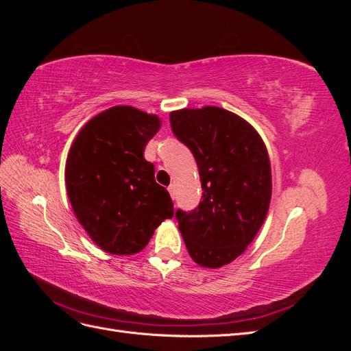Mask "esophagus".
Masks as SVG:
<instances>
[{
  "mask_svg": "<svg viewBox=\"0 0 351 351\" xmlns=\"http://www.w3.org/2000/svg\"><path fill=\"white\" fill-rule=\"evenodd\" d=\"M168 192H169V195H171V197H173V200L176 199V186L174 184H171L168 187Z\"/></svg>",
  "mask_w": 351,
  "mask_h": 351,
  "instance_id": "obj_1",
  "label": "esophagus"
}]
</instances>
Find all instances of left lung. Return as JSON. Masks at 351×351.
I'll list each match as a JSON object with an SVG mask.
<instances>
[{"instance_id":"8db88e82","label":"left lung","mask_w":351,"mask_h":351,"mask_svg":"<svg viewBox=\"0 0 351 351\" xmlns=\"http://www.w3.org/2000/svg\"><path fill=\"white\" fill-rule=\"evenodd\" d=\"M169 124L192 151L204 190L193 210H176L178 230L200 267H224L246 250L268 214L267 147L247 121L218 107L173 111Z\"/></svg>"}]
</instances>
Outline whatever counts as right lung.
I'll return each mask as SVG.
<instances>
[{"mask_svg":"<svg viewBox=\"0 0 351 351\" xmlns=\"http://www.w3.org/2000/svg\"><path fill=\"white\" fill-rule=\"evenodd\" d=\"M159 127L156 115L120 105L93 117L71 145L66 162L70 204L107 253L141 252L155 228L174 215L169 193L155 182L154 164L143 156Z\"/></svg>","mask_w":351,"mask_h":351,"instance_id":"1","label":"right lung"}]
</instances>
